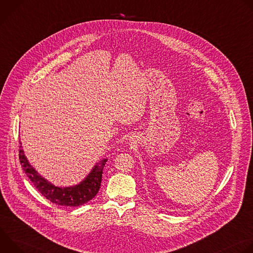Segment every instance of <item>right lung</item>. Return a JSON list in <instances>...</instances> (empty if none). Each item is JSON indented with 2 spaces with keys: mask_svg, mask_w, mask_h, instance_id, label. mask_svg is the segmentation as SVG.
<instances>
[{
  "mask_svg": "<svg viewBox=\"0 0 253 253\" xmlns=\"http://www.w3.org/2000/svg\"><path fill=\"white\" fill-rule=\"evenodd\" d=\"M20 144L22 143L20 142ZM19 159L23 170L39 192L51 202L63 206H79L93 199L100 189L103 168L107 162V159H103L97 163L79 184L70 187H58L32 167L24 154L22 146H20L19 150Z\"/></svg>",
  "mask_w": 253,
  "mask_h": 253,
  "instance_id": "1",
  "label": "right lung"
}]
</instances>
